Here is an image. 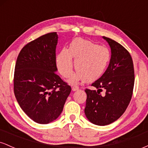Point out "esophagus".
Returning a JSON list of instances; mask_svg holds the SVG:
<instances>
[{
  "label": "esophagus",
  "instance_id": "34e87169",
  "mask_svg": "<svg viewBox=\"0 0 148 148\" xmlns=\"http://www.w3.org/2000/svg\"><path fill=\"white\" fill-rule=\"evenodd\" d=\"M72 89L73 91H76V90H78L79 89V86H72Z\"/></svg>",
  "mask_w": 148,
  "mask_h": 148
}]
</instances>
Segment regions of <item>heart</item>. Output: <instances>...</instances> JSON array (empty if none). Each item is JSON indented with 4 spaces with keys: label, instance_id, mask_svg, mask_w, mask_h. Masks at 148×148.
I'll list each match as a JSON object with an SVG mask.
<instances>
[{
    "label": "heart",
    "instance_id": "b5f03b06",
    "mask_svg": "<svg viewBox=\"0 0 148 148\" xmlns=\"http://www.w3.org/2000/svg\"><path fill=\"white\" fill-rule=\"evenodd\" d=\"M72 58L75 60L77 71L71 76L69 83L75 84L82 80L92 82L99 79L108 67L111 54L106 47L76 39L68 49H62L56 57L57 68L64 77H69L72 74L74 67Z\"/></svg>",
    "mask_w": 148,
    "mask_h": 148
}]
</instances>
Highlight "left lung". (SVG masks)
I'll return each mask as SVG.
<instances>
[{
    "label": "left lung",
    "instance_id": "8db88e82",
    "mask_svg": "<svg viewBox=\"0 0 148 148\" xmlns=\"http://www.w3.org/2000/svg\"><path fill=\"white\" fill-rule=\"evenodd\" d=\"M102 37L111 48L109 64L103 75L91 85L97 90H85V114L90 123L99 126L116 121L125 113L134 85V64L130 53L115 40ZM103 90L105 92L101 93Z\"/></svg>",
    "mask_w": 148,
    "mask_h": 148
}]
</instances>
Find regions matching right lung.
Returning <instances> with one entry per match:
<instances>
[{"mask_svg":"<svg viewBox=\"0 0 148 148\" xmlns=\"http://www.w3.org/2000/svg\"><path fill=\"white\" fill-rule=\"evenodd\" d=\"M57 33H50L29 42L16 59L14 91L18 104L39 124L52 123L60 116L71 87L56 73Z\"/></svg>","mask_w":148,"mask_h":148,"instance_id":"1","label":"right lung"}]
</instances>
